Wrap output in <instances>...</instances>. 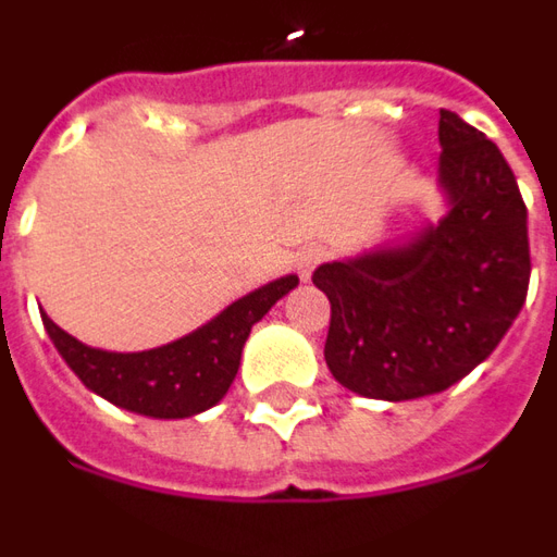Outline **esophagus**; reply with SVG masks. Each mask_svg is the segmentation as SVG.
I'll use <instances>...</instances> for the list:
<instances>
[{"instance_id": "34e87169", "label": "esophagus", "mask_w": 557, "mask_h": 557, "mask_svg": "<svg viewBox=\"0 0 557 557\" xmlns=\"http://www.w3.org/2000/svg\"><path fill=\"white\" fill-rule=\"evenodd\" d=\"M319 262H322V250L319 247H301V250L295 252V268H298L301 280H310Z\"/></svg>"}]
</instances>
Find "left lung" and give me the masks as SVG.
Masks as SVG:
<instances>
[{
    "label": "left lung",
    "instance_id": "1",
    "mask_svg": "<svg viewBox=\"0 0 557 557\" xmlns=\"http://www.w3.org/2000/svg\"><path fill=\"white\" fill-rule=\"evenodd\" d=\"M446 211L313 271L332 301L325 364L361 398L437 395L488 359L531 280L528 208L504 153L441 111Z\"/></svg>",
    "mask_w": 557,
    "mask_h": 557
}]
</instances>
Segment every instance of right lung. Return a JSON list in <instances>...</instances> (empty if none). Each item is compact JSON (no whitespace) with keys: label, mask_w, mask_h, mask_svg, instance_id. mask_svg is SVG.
<instances>
[{"label":"right lung","mask_w":557,"mask_h":557,"mask_svg":"<svg viewBox=\"0 0 557 557\" xmlns=\"http://www.w3.org/2000/svg\"><path fill=\"white\" fill-rule=\"evenodd\" d=\"M295 286V274L271 280L232 301L196 332L141 352H111L81 344L48 313H41V322L65 364L99 398L150 419H189L225 398L252 325Z\"/></svg>","instance_id":"add662e5"}]
</instances>
